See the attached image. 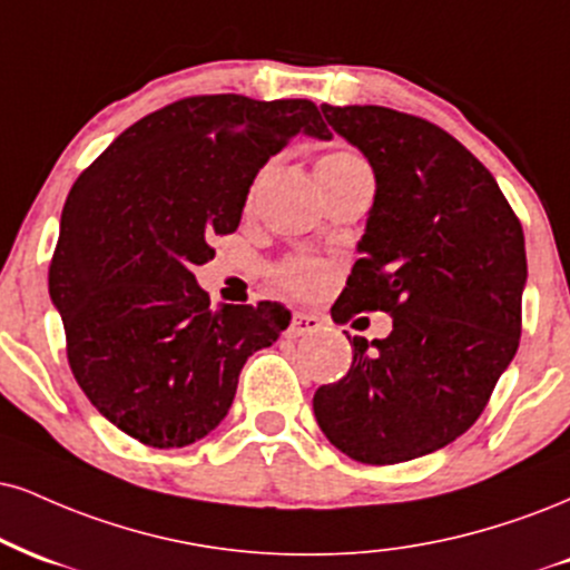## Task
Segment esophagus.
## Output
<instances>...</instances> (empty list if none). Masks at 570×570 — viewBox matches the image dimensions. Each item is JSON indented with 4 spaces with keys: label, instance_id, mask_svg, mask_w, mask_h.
<instances>
[{
    "label": "esophagus",
    "instance_id": "34e87169",
    "mask_svg": "<svg viewBox=\"0 0 570 570\" xmlns=\"http://www.w3.org/2000/svg\"><path fill=\"white\" fill-rule=\"evenodd\" d=\"M321 328V318L313 313H294L292 315V324L286 328V334L289 337H303V334H311V332H318Z\"/></svg>",
    "mask_w": 570,
    "mask_h": 570
}]
</instances>
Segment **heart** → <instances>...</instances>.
<instances>
[{
  "mask_svg": "<svg viewBox=\"0 0 570 570\" xmlns=\"http://www.w3.org/2000/svg\"><path fill=\"white\" fill-rule=\"evenodd\" d=\"M372 173L368 169L366 159L355 150H332V154H324L318 161H315V175H318V183H334L345 180V177ZM273 278L281 289L294 292V294H315L321 286L326 284L328 271L324 263L311 257H286L284 263L273 267Z\"/></svg>",
  "mask_w": 570,
  "mask_h": 570,
  "instance_id": "obj_1",
  "label": "heart"
}]
</instances>
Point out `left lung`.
I'll return each mask as SVG.
<instances>
[{
    "mask_svg": "<svg viewBox=\"0 0 570 570\" xmlns=\"http://www.w3.org/2000/svg\"><path fill=\"white\" fill-rule=\"evenodd\" d=\"M363 150L374 207L334 321L390 313L393 332L353 345L351 372L313 395L318 428L363 464L433 454L468 433L515 358L525 242L489 169L422 116L321 106Z\"/></svg>",
    "mask_w": 570,
    "mask_h": 570,
    "instance_id": "obj_1",
    "label": "left lung"
}]
</instances>
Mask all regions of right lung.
Masks as SVG:
<instances>
[{
  "label": "right lung",
  "mask_w": 570,
  "mask_h": 570,
  "mask_svg": "<svg viewBox=\"0 0 570 570\" xmlns=\"http://www.w3.org/2000/svg\"><path fill=\"white\" fill-rule=\"evenodd\" d=\"M297 132L332 137L315 102L190 95L135 121L73 183L50 297L79 387L135 441L183 449L212 433L246 358L289 326L278 303L212 307L194 267Z\"/></svg>",
  "instance_id": "right-lung-1"
}]
</instances>
